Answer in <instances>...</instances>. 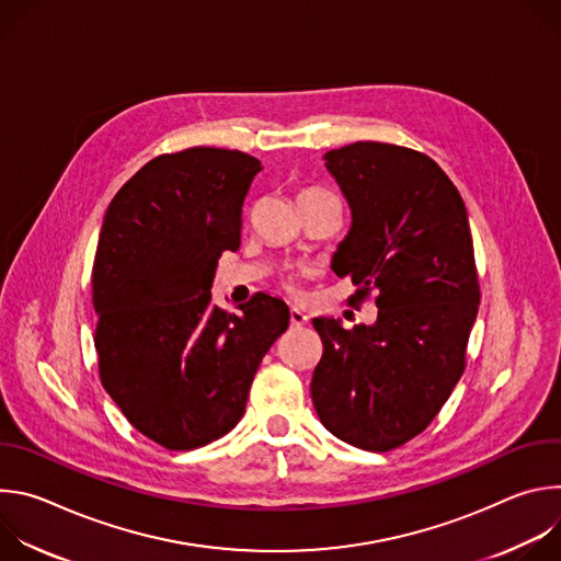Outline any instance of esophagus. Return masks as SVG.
I'll use <instances>...</instances> for the list:
<instances>
[{"mask_svg": "<svg viewBox=\"0 0 561 561\" xmlns=\"http://www.w3.org/2000/svg\"><path fill=\"white\" fill-rule=\"evenodd\" d=\"M308 324V314L299 308H293L290 310V327L293 329H299V327H306Z\"/></svg>", "mask_w": 561, "mask_h": 561, "instance_id": "esophagus-1", "label": "esophagus"}]
</instances>
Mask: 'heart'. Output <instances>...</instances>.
<instances>
[{
	"label": "heart",
	"instance_id": "obj_1",
	"mask_svg": "<svg viewBox=\"0 0 561 561\" xmlns=\"http://www.w3.org/2000/svg\"><path fill=\"white\" fill-rule=\"evenodd\" d=\"M306 193H317V191H312V188H308V191H301L299 195H306Z\"/></svg>",
	"mask_w": 561,
	"mask_h": 561
}]
</instances>
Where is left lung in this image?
<instances>
[{
  "label": "left lung",
  "instance_id": "left-lung-1",
  "mask_svg": "<svg viewBox=\"0 0 561 561\" xmlns=\"http://www.w3.org/2000/svg\"><path fill=\"white\" fill-rule=\"evenodd\" d=\"M324 159L353 217L333 271L379 310L353 331L312 319L324 353L310 394L335 437L386 453L433 422L463 373L479 306L468 213L424 152L355 141Z\"/></svg>",
  "mask_w": 561,
  "mask_h": 561
}]
</instances>
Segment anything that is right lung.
<instances>
[{"mask_svg": "<svg viewBox=\"0 0 561 561\" xmlns=\"http://www.w3.org/2000/svg\"><path fill=\"white\" fill-rule=\"evenodd\" d=\"M260 171V159L226 148L159 154L104 215L93 264L100 377L126 420L169 450L234 428L264 355L288 329V306L266 293L239 314L210 301Z\"/></svg>", "mask_w": 561, "mask_h": 561, "instance_id": "add662e5", "label": "right lung"}]
</instances>
